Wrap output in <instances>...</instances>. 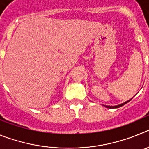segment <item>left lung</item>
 <instances>
[{
  "instance_id": "left-lung-1",
  "label": "left lung",
  "mask_w": 149,
  "mask_h": 149,
  "mask_svg": "<svg viewBox=\"0 0 149 149\" xmlns=\"http://www.w3.org/2000/svg\"><path fill=\"white\" fill-rule=\"evenodd\" d=\"M131 99H132V98H131ZM131 99L128 100V101H126V102H125V103L121 104H119V105H117V106H106V105H104V107H106L107 108H110V109H112V108H118V107H120L123 106V105H125V104H127V102H129V101H131Z\"/></svg>"
}]
</instances>
